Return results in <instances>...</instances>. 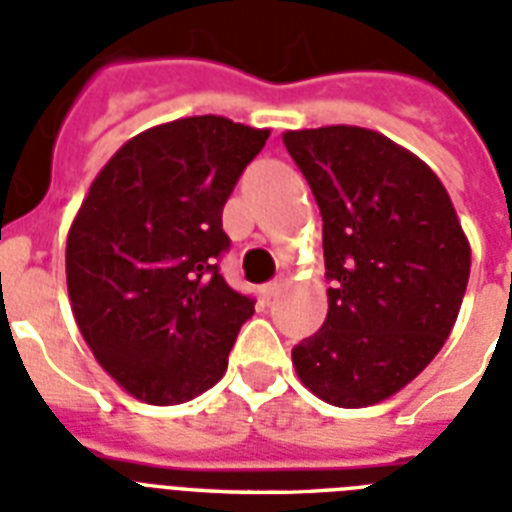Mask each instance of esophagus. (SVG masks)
<instances>
[{
  "instance_id": "1",
  "label": "esophagus",
  "mask_w": 512,
  "mask_h": 512,
  "mask_svg": "<svg viewBox=\"0 0 512 512\" xmlns=\"http://www.w3.org/2000/svg\"><path fill=\"white\" fill-rule=\"evenodd\" d=\"M281 292H284V281H270V284H265L263 289H260V294H263L265 299H276Z\"/></svg>"
}]
</instances>
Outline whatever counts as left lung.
Here are the masks:
<instances>
[{
    "mask_svg": "<svg viewBox=\"0 0 512 512\" xmlns=\"http://www.w3.org/2000/svg\"><path fill=\"white\" fill-rule=\"evenodd\" d=\"M323 215L328 315L299 342V381L336 407L405 389L458 321L471 244L450 194L410 149L360 126L284 131Z\"/></svg>",
    "mask_w": 512,
    "mask_h": 512,
    "instance_id": "1",
    "label": "left lung"
}]
</instances>
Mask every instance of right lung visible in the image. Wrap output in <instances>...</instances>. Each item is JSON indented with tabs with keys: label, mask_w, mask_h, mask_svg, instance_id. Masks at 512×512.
<instances>
[{
	"label": "right lung",
	"mask_w": 512,
	"mask_h": 512,
	"mask_svg": "<svg viewBox=\"0 0 512 512\" xmlns=\"http://www.w3.org/2000/svg\"><path fill=\"white\" fill-rule=\"evenodd\" d=\"M268 136L223 115L170 120L91 181L68 231V297L97 363L134 400L181 405L226 373L255 305L218 273L220 215Z\"/></svg>",
	"instance_id": "add662e5"
}]
</instances>
